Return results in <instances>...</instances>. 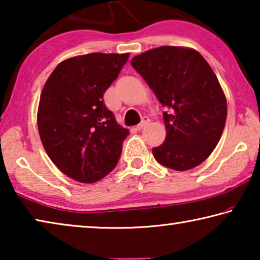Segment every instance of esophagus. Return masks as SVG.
Wrapping results in <instances>:
<instances>
[{
    "label": "esophagus",
    "mask_w": 260,
    "mask_h": 260,
    "mask_svg": "<svg viewBox=\"0 0 260 260\" xmlns=\"http://www.w3.org/2000/svg\"><path fill=\"white\" fill-rule=\"evenodd\" d=\"M149 121H150V119H149V118L148 117H143V119H142V121H141L140 122V124L138 125V126H136V129H138V131H140V129H142L143 128V127L144 126H146L147 124H148V122Z\"/></svg>",
    "instance_id": "esophagus-1"
}]
</instances>
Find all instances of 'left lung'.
I'll return each instance as SVG.
<instances>
[{
    "label": "left lung",
    "instance_id": "obj_1",
    "mask_svg": "<svg viewBox=\"0 0 260 260\" xmlns=\"http://www.w3.org/2000/svg\"><path fill=\"white\" fill-rule=\"evenodd\" d=\"M170 112L162 113L166 138L152 149L159 164L175 171L199 166L221 138L227 118L225 93L213 70L192 48L162 46L131 60Z\"/></svg>",
    "mask_w": 260,
    "mask_h": 260
}]
</instances>
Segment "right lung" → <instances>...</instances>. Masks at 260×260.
I'll use <instances>...</instances> for the list:
<instances>
[{
    "label": "right lung",
    "mask_w": 260,
    "mask_h": 260,
    "mask_svg": "<svg viewBox=\"0 0 260 260\" xmlns=\"http://www.w3.org/2000/svg\"><path fill=\"white\" fill-rule=\"evenodd\" d=\"M129 54H93L57 65L41 91L38 129L51 161L69 178L94 183L116 167L128 129L116 121L103 95Z\"/></svg>",
    "instance_id": "add662e5"
}]
</instances>
